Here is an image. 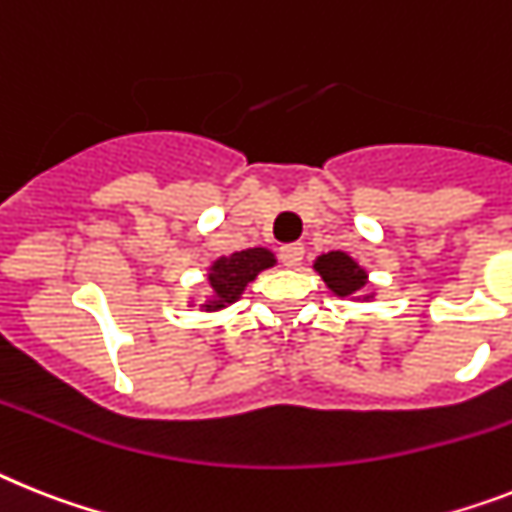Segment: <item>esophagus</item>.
<instances>
[{
	"instance_id": "1",
	"label": "esophagus",
	"mask_w": 512,
	"mask_h": 512,
	"mask_svg": "<svg viewBox=\"0 0 512 512\" xmlns=\"http://www.w3.org/2000/svg\"><path fill=\"white\" fill-rule=\"evenodd\" d=\"M278 255H281V263H283V265H289V268H296V265L302 263L304 244H299V242L283 244V247L278 249Z\"/></svg>"
}]
</instances>
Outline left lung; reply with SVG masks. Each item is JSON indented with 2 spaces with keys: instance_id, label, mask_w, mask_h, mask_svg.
<instances>
[{
  "instance_id": "obj_1",
  "label": "left lung",
  "mask_w": 512,
  "mask_h": 512,
  "mask_svg": "<svg viewBox=\"0 0 512 512\" xmlns=\"http://www.w3.org/2000/svg\"><path fill=\"white\" fill-rule=\"evenodd\" d=\"M315 270L328 283L330 291L338 296H351L367 283V273L351 260L346 252H328V255L317 257Z\"/></svg>"
}]
</instances>
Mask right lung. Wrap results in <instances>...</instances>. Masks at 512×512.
Returning a JSON list of instances; mask_svg holds the SVG:
<instances>
[{
    "label": "right lung",
    "instance_id": "obj_1",
    "mask_svg": "<svg viewBox=\"0 0 512 512\" xmlns=\"http://www.w3.org/2000/svg\"><path fill=\"white\" fill-rule=\"evenodd\" d=\"M276 263L273 252L263 247L255 249H242V252H234L229 257H221L210 268V286H213V302H208V309H221L226 304L236 302L242 296L244 286L249 281H255L257 273Z\"/></svg>",
    "mask_w": 512,
    "mask_h": 512
}]
</instances>
